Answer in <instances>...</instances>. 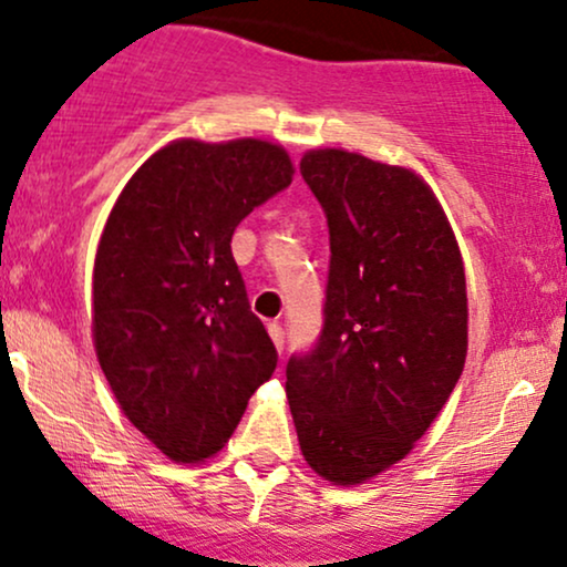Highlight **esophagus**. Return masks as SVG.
<instances>
[{"instance_id": "34e87169", "label": "esophagus", "mask_w": 567, "mask_h": 567, "mask_svg": "<svg viewBox=\"0 0 567 567\" xmlns=\"http://www.w3.org/2000/svg\"><path fill=\"white\" fill-rule=\"evenodd\" d=\"M269 336H271V341H275V347L282 351L285 349V330H282V324L269 322Z\"/></svg>"}]
</instances>
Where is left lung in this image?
Wrapping results in <instances>:
<instances>
[{
  "label": "left lung",
  "instance_id": "8db88e82",
  "mask_svg": "<svg viewBox=\"0 0 567 567\" xmlns=\"http://www.w3.org/2000/svg\"><path fill=\"white\" fill-rule=\"evenodd\" d=\"M330 234L322 330L288 360L303 458L357 485L405 458L466 360V277L432 188L341 148L301 159Z\"/></svg>",
  "mask_w": 567,
  "mask_h": 567
}]
</instances>
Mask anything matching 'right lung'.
<instances>
[{
	"mask_svg": "<svg viewBox=\"0 0 567 567\" xmlns=\"http://www.w3.org/2000/svg\"><path fill=\"white\" fill-rule=\"evenodd\" d=\"M290 181L275 143L178 141L143 162L106 220L93 271L97 362L167 458L218 453L275 373L231 234Z\"/></svg>",
	"mask_w": 567,
	"mask_h": 567,
	"instance_id": "obj_1",
	"label": "right lung"
}]
</instances>
